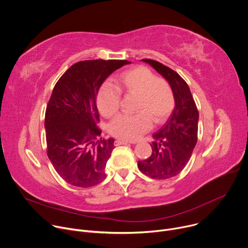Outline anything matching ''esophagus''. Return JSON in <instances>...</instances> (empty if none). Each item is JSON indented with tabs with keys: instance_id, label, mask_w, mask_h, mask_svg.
<instances>
[{
	"instance_id": "obj_1",
	"label": "esophagus",
	"mask_w": 248,
	"mask_h": 248,
	"mask_svg": "<svg viewBox=\"0 0 248 248\" xmlns=\"http://www.w3.org/2000/svg\"><path fill=\"white\" fill-rule=\"evenodd\" d=\"M130 142H128V141H124V140H120V139H117L115 141V145L116 146H119V145H127L129 144Z\"/></svg>"
}]
</instances>
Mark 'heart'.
<instances>
[{"label": "heart", "instance_id": "1", "mask_svg": "<svg viewBox=\"0 0 248 248\" xmlns=\"http://www.w3.org/2000/svg\"><path fill=\"white\" fill-rule=\"evenodd\" d=\"M136 95L134 115H121L111 125V133L120 139L135 140L149 130L152 121L165 123L171 115L175 98L170 84L146 66H135L122 73L119 86L105 82L97 94V107L102 116L114 117L120 110L122 92Z\"/></svg>", "mask_w": 248, "mask_h": 248}]
</instances>
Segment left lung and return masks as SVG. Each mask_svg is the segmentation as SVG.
<instances>
[{
    "mask_svg": "<svg viewBox=\"0 0 248 248\" xmlns=\"http://www.w3.org/2000/svg\"><path fill=\"white\" fill-rule=\"evenodd\" d=\"M142 61L170 84L175 106L167 123L153 134L151 156L138 161V168L152 179L167 180L180 173L191 157L197 142L199 114L187 83L178 73L157 61Z\"/></svg>",
    "mask_w": 248,
    "mask_h": 248,
    "instance_id": "obj_1",
    "label": "left lung"
}]
</instances>
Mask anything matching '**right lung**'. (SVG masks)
Masks as SVG:
<instances>
[{
  "instance_id": "right-lung-1",
  "label": "right lung",
  "mask_w": 248,
  "mask_h": 248,
  "mask_svg": "<svg viewBox=\"0 0 248 248\" xmlns=\"http://www.w3.org/2000/svg\"><path fill=\"white\" fill-rule=\"evenodd\" d=\"M129 62L80 61L57 81L45 113L47 155L67 184L90 187L106 178L115 140L102 138L96 97L105 79Z\"/></svg>"
}]
</instances>
